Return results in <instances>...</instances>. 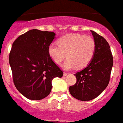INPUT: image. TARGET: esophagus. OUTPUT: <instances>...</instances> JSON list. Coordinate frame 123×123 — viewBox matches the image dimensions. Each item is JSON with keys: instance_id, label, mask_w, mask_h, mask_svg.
Wrapping results in <instances>:
<instances>
[{"instance_id": "34e87169", "label": "esophagus", "mask_w": 123, "mask_h": 123, "mask_svg": "<svg viewBox=\"0 0 123 123\" xmlns=\"http://www.w3.org/2000/svg\"><path fill=\"white\" fill-rule=\"evenodd\" d=\"M68 74L67 72H63V76H67Z\"/></svg>"}]
</instances>
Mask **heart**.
I'll return each instance as SVG.
<instances>
[{"instance_id": "b5f03b06", "label": "heart", "mask_w": 123, "mask_h": 123, "mask_svg": "<svg viewBox=\"0 0 123 123\" xmlns=\"http://www.w3.org/2000/svg\"><path fill=\"white\" fill-rule=\"evenodd\" d=\"M58 44L51 43L48 53L57 65H60L67 57L63 67L71 69L86 67L93 59L96 43L91 37L76 34H67L58 39Z\"/></svg>"}]
</instances>
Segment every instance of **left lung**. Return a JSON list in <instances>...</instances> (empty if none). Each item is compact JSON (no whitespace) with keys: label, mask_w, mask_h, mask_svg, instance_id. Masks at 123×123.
I'll return each instance as SVG.
<instances>
[{"label":"left lung","mask_w":123,"mask_h":123,"mask_svg":"<svg viewBox=\"0 0 123 123\" xmlns=\"http://www.w3.org/2000/svg\"><path fill=\"white\" fill-rule=\"evenodd\" d=\"M91 32L96 43L95 55L87 67L74 74L77 81L69 87L72 96L81 101L95 98L107 88L113 66L112 55L107 41L94 31Z\"/></svg>","instance_id":"1"}]
</instances>
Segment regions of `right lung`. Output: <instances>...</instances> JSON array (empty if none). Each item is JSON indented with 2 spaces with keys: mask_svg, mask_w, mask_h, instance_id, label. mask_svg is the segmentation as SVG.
<instances>
[{
  "mask_svg": "<svg viewBox=\"0 0 123 123\" xmlns=\"http://www.w3.org/2000/svg\"><path fill=\"white\" fill-rule=\"evenodd\" d=\"M55 34L33 29L16 39L9 62L16 89L30 100L44 98L51 91L52 80L62 77L63 71L52 60L48 47Z\"/></svg>",
  "mask_w": 123,
  "mask_h": 123,
  "instance_id": "right-lung-1",
  "label": "right lung"
}]
</instances>
